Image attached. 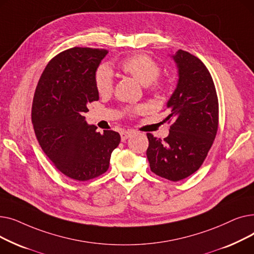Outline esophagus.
I'll return each instance as SVG.
<instances>
[{
  "mask_svg": "<svg viewBox=\"0 0 254 254\" xmlns=\"http://www.w3.org/2000/svg\"><path fill=\"white\" fill-rule=\"evenodd\" d=\"M132 135V131L131 130H124L120 132V137H122V141H126L127 139H128L130 136Z\"/></svg>",
  "mask_w": 254,
  "mask_h": 254,
  "instance_id": "1",
  "label": "esophagus"
}]
</instances>
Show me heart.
<instances>
[{
  "label": "heart",
  "mask_w": 254,
  "mask_h": 254,
  "mask_svg": "<svg viewBox=\"0 0 254 254\" xmlns=\"http://www.w3.org/2000/svg\"><path fill=\"white\" fill-rule=\"evenodd\" d=\"M122 70L134 77L144 85L148 86L151 83L154 88L161 87V83L156 81L161 74V66L152 58L145 55H136L124 60L119 64ZM95 84L98 92L102 96L111 93L114 85L113 73L107 65H100L95 74ZM140 109H135L132 112H138Z\"/></svg>",
  "instance_id": "b5f03b06"
}]
</instances>
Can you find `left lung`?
<instances>
[{"label": "left lung", "instance_id": "1", "mask_svg": "<svg viewBox=\"0 0 254 254\" xmlns=\"http://www.w3.org/2000/svg\"><path fill=\"white\" fill-rule=\"evenodd\" d=\"M172 58L179 78L167 103L170 132L164 140L148 132L146 155L154 174L179 181L199 169L216 137L218 99L211 74L201 60L181 49Z\"/></svg>", "mask_w": 254, "mask_h": 254}]
</instances>
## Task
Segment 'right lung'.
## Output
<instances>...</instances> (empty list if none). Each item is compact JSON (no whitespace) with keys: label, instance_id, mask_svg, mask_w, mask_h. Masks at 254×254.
Segmentation results:
<instances>
[{"label":"right lung","instance_id":"obj_1","mask_svg":"<svg viewBox=\"0 0 254 254\" xmlns=\"http://www.w3.org/2000/svg\"><path fill=\"white\" fill-rule=\"evenodd\" d=\"M106 49L73 47L53 58L35 90L32 123L44 153L64 175L90 180L108 170L120 142L114 130L97 131L83 116L87 104L99 100L95 74Z\"/></svg>","mask_w":254,"mask_h":254}]
</instances>
